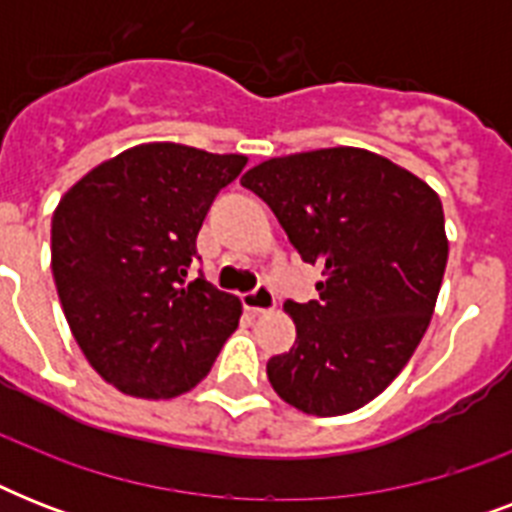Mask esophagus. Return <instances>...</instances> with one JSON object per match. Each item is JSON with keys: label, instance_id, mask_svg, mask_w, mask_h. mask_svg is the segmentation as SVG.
Returning a JSON list of instances; mask_svg holds the SVG:
<instances>
[{"label": "esophagus", "instance_id": "1", "mask_svg": "<svg viewBox=\"0 0 512 512\" xmlns=\"http://www.w3.org/2000/svg\"><path fill=\"white\" fill-rule=\"evenodd\" d=\"M241 303H244L249 313H265L276 305V295H273V289L268 284H260V287H255L252 292L241 297Z\"/></svg>", "mask_w": 512, "mask_h": 512}]
</instances>
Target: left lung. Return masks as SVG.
I'll return each mask as SVG.
<instances>
[{
    "instance_id": "8db88e82",
    "label": "left lung",
    "mask_w": 512,
    "mask_h": 512,
    "mask_svg": "<svg viewBox=\"0 0 512 512\" xmlns=\"http://www.w3.org/2000/svg\"><path fill=\"white\" fill-rule=\"evenodd\" d=\"M279 217L319 300H287L295 345L268 361L287 404L348 414L396 380L430 324L449 241L438 193L364 148H321L257 164L241 177Z\"/></svg>"
}]
</instances>
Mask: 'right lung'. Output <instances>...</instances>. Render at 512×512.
<instances>
[{"label":"right lung","mask_w":512,"mask_h":512,"mask_svg":"<svg viewBox=\"0 0 512 512\" xmlns=\"http://www.w3.org/2000/svg\"><path fill=\"white\" fill-rule=\"evenodd\" d=\"M247 156L146 143L98 164L52 215V276L92 369L127 396L199 385L239 327V297L188 281L212 201Z\"/></svg>","instance_id":"right-lung-1"}]
</instances>
